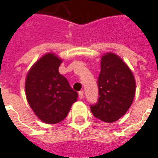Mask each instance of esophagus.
<instances>
[{
	"label": "esophagus",
	"mask_w": 158,
	"mask_h": 158,
	"mask_svg": "<svg viewBox=\"0 0 158 158\" xmlns=\"http://www.w3.org/2000/svg\"><path fill=\"white\" fill-rule=\"evenodd\" d=\"M79 97L80 98V99H83L84 98V91H79Z\"/></svg>",
	"instance_id": "obj_1"
}]
</instances>
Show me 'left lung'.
I'll use <instances>...</instances> for the list:
<instances>
[{
  "instance_id": "1",
  "label": "left lung",
  "mask_w": 158,
  "mask_h": 158,
  "mask_svg": "<svg viewBox=\"0 0 158 158\" xmlns=\"http://www.w3.org/2000/svg\"><path fill=\"white\" fill-rule=\"evenodd\" d=\"M99 97L90 110L96 118L106 123L118 120L129 110L135 94V79L131 70L114 53L102 57L98 78Z\"/></svg>"
}]
</instances>
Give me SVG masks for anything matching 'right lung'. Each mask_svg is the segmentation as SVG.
Here are the masks:
<instances>
[{
    "mask_svg": "<svg viewBox=\"0 0 158 158\" xmlns=\"http://www.w3.org/2000/svg\"><path fill=\"white\" fill-rule=\"evenodd\" d=\"M53 53H47L32 66L25 80L27 101L42 122L57 123L65 118L78 98L68 79L59 73L62 63Z\"/></svg>",
    "mask_w": 158,
    "mask_h": 158,
    "instance_id": "add662e5",
    "label": "right lung"
}]
</instances>
